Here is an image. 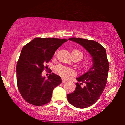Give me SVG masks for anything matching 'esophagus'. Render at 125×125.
Here are the masks:
<instances>
[{
	"instance_id": "1",
	"label": "esophagus",
	"mask_w": 125,
	"mask_h": 125,
	"mask_svg": "<svg viewBox=\"0 0 125 125\" xmlns=\"http://www.w3.org/2000/svg\"><path fill=\"white\" fill-rule=\"evenodd\" d=\"M62 83H65V82H66L67 81L66 80H64V79H62Z\"/></svg>"
}]
</instances>
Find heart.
I'll return each mask as SVG.
<instances>
[{
    "label": "heart",
    "mask_w": 125,
    "mask_h": 125,
    "mask_svg": "<svg viewBox=\"0 0 125 125\" xmlns=\"http://www.w3.org/2000/svg\"><path fill=\"white\" fill-rule=\"evenodd\" d=\"M72 54L73 57L78 56L81 59H82L83 58V53L79 50H73L72 52ZM54 71H55V72L57 74H58L59 75H60L63 78L66 79L69 78L71 76H73L75 74V71L73 69L65 66L61 65V64L56 66Z\"/></svg>",
    "instance_id": "heart-1"
}]
</instances>
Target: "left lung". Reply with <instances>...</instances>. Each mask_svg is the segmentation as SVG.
<instances>
[{"instance_id": "8db88e82", "label": "left lung", "mask_w": 125, "mask_h": 125, "mask_svg": "<svg viewBox=\"0 0 125 125\" xmlns=\"http://www.w3.org/2000/svg\"><path fill=\"white\" fill-rule=\"evenodd\" d=\"M69 40L82 46L92 57L93 66L86 73L76 78L74 92L67 94V100L77 108L94 104L102 94L107 83L109 64L105 48L97 42L86 39L71 38Z\"/></svg>"}]
</instances>
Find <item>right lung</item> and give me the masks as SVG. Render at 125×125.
<instances>
[{"instance_id": "1", "label": "right lung", "mask_w": 125, "mask_h": 125, "mask_svg": "<svg viewBox=\"0 0 125 125\" xmlns=\"http://www.w3.org/2000/svg\"><path fill=\"white\" fill-rule=\"evenodd\" d=\"M66 39L36 38L24 46L17 63V84L20 94L29 104L41 106L51 100L53 90L61 83V77L53 73L48 79L42 72L55 51Z\"/></svg>"}]
</instances>
